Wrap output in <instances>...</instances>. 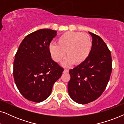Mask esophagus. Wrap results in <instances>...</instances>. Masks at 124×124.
<instances>
[{"mask_svg": "<svg viewBox=\"0 0 124 124\" xmlns=\"http://www.w3.org/2000/svg\"><path fill=\"white\" fill-rule=\"evenodd\" d=\"M68 72L69 70L68 69H64L63 73H68Z\"/></svg>", "mask_w": 124, "mask_h": 124, "instance_id": "34e87169", "label": "esophagus"}]
</instances>
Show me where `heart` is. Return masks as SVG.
Wrapping results in <instances>:
<instances>
[{"label":"heart","instance_id":"obj_1","mask_svg":"<svg viewBox=\"0 0 124 124\" xmlns=\"http://www.w3.org/2000/svg\"><path fill=\"white\" fill-rule=\"evenodd\" d=\"M57 44L49 45V52L57 62L65 57L66 52L68 58L62 63L64 67L72 63L76 65L82 64L89 57L92 47L90 37L80 32H65L59 37Z\"/></svg>","mask_w":124,"mask_h":124}]
</instances>
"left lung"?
<instances>
[{
    "mask_svg": "<svg viewBox=\"0 0 124 124\" xmlns=\"http://www.w3.org/2000/svg\"><path fill=\"white\" fill-rule=\"evenodd\" d=\"M92 47L87 59L69 70V96L78 104H87L98 99L106 89L112 72L111 52L102 39L89 32Z\"/></svg>",
    "mask_w": 124,
    "mask_h": 124,
    "instance_id": "obj_1",
    "label": "left lung"
}]
</instances>
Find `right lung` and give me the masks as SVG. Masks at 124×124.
<instances>
[{"label": "right lung", "instance_id": "right-lung-1", "mask_svg": "<svg viewBox=\"0 0 124 124\" xmlns=\"http://www.w3.org/2000/svg\"><path fill=\"white\" fill-rule=\"evenodd\" d=\"M57 31L42 29L25 37L17 51L13 77L20 93L29 101L39 103L51 93L64 69L51 58L49 45Z\"/></svg>", "mask_w": 124, "mask_h": 124}]
</instances>
